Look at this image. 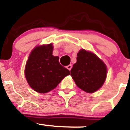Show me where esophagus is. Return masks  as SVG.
Returning <instances> with one entry per match:
<instances>
[{
	"instance_id": "obj_1",
	"label": "esophagus",
	"mask_w": 130,
	"mask_h": 130,
	"mask_svg": "<svg viewBox=\"0 0 130 130\" xmlns=\"http://www.w3.org/2000/svg\"><path fill=\"white\" fill-rule=\"evenodd\" d=\"M66 68H67L68 70H70L72 69V65H71V64H70V65H68V66H66Z\"/></svg>"
}]
</instances>
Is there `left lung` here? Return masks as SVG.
<instances>
[{
  "instance_id": "left-lung-1",
  "label": "left lung",
  "mask_w": 130,
  "mask_h": 130,
  "mask_svg": "<svg viewBox=\"0 0 130 130\" xmlns=\"http://www.w3.org/2000/svg\"><path fill=\"white\" fill-rule=\"evenodd\" d=\"M70 75L77 86L87 93H93L102 86L107 76L106 64L95 54L80 50Z\"/></svg>"
}]
</instances>
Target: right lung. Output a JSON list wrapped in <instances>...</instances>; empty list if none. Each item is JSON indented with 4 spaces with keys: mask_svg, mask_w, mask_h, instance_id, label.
<instances>
[{
    "mask_svg": "<svg viewBox=\"0 0 130 130\" xmlns=\"http://www.w3.org/2000/svg\"><path fill=\"white\" fill-rule=\"evenodd\" d=\"M52 44L34 48L25 67L28 83L36 92L44 94L57 86L70 71L59 62L58 56L52 55Z\"/></svg>",
    "mask_w": 130,
    "mask_h": 130,
    "instance_id": "obj_1",
    "label": "right lung"
}]
</instances>
